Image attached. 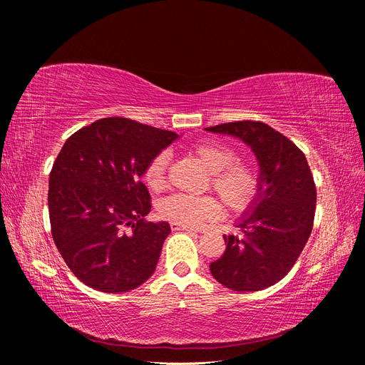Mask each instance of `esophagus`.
I'll return each mask as SVG.
<instances>
[{
	"mask_svg": "<svg viewBox=\"0 0 365 365\" xmlns=\"http://www.w3.org/2000/svg\"><path fill=\"white\" fill-rule=\"evenodd\" d=\"M170 227H172V230L173 231H200V230H196V228H193V227H189V225H181V224H175V222H172L170 224Z\"/></svg>",
	"mask_w": 365,
	"mask_h": 365,
	"instance_id": "34e87169",
	"label": "esophagus"
}]
</instances>
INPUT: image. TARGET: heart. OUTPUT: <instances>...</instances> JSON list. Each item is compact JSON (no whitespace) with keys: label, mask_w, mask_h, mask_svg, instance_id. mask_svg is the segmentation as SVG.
Listing matches in <instances>:
<instances>
[{"label":"heart","mask_w":365,"mask_h":365,"mask_svg":"<svg viewBox=\"0 0 365 365\" xmlns=\"http://www.w3.org/2000/svg\"><path fill=\"white\" fill-rule=\"evenodd\" d=\"M193 155L210 172V187L233 212H244L257 200L262 187L259 168L254 163L236 158V152L224 143L207 140L193 146ZM169 155L157 153L145 168L143 181L152 192H160L165 185ZM161 217L175 224L197 227L215 220L222 213V207L213 196L170 195L158 204Z\"/></svg>","instance_id":"obj_1"}]
</instances>
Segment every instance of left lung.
Here are the masks:
<instances>
[{
  "instance_id": "8db88e82",
  "label": "left lung",
  "mask_w": 365,
  "mask_h": 365,
  "mask_svg": "<svg viewBox=\"0 0 365 365\" xmlns=\"http://www.w3.org/2000/svg\"><path fill=\"white\" fill-rule=\"evenodd\" d=\"M245 141L260 164L262 187L239 227L244 236H224L227 248L210 263L213 277L237 292L280 282L312 233L317 189L304 153L262 121L242 120L207 128Z\"/></svg>"
}]
</instances>
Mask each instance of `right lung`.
I'll return each instance as SVG.
<instances>
[{"instance_id":"1","label":"right lung","mask_w":365,"mask_h":365,"mask_svg":"<svg viewBox=\"0 0 365 365\" xmlns=\"http://www.w3.org/2000/svg\"><path fill=\"white\" fill-rule=\"evenodd\" d=\"M176 138L170 130L108 117L65 141L48 181L51 236L90 288L128 292L155 271L170 225L145 219L152 204L140 178Z\"/></svg>"}]
</instances>
